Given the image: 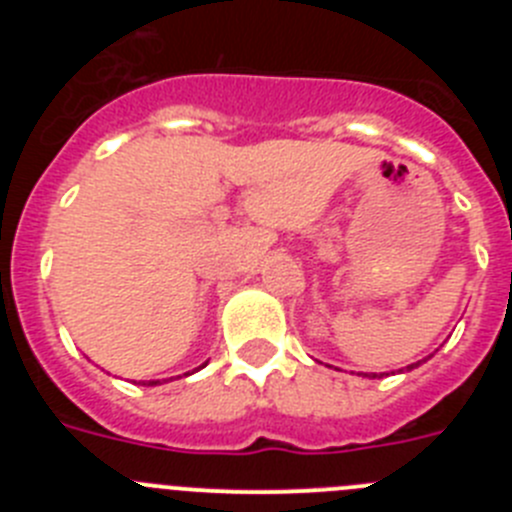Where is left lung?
<instances>
[{
  "label": "left lung",
  "mask_w": 512,
  "mask_h": 512,
  "mask_svg": "<svg viewBox=\"0 0 512 512\" xmlns=\"http://www.w3.org/2000/svg\"><path fill=\"white\" fill-rule=\"evenodd\" d=\"M415 366H420V361H418V364H410V366H405V369H408V372H410V369H415ZM400 372H402V369H400ZM364 377L374 379V377H377V374H364Z\"/></svg>",
  "instance_id": "obj_1"
}]
</instances>
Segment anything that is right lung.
<instances>
[{"label":"right lung","instance_id":"obj_1","mask_svg":"<svg viewBox=\"0 0 512 512\" xmlns=\"http://www.w3.org/2000/svg\"><path fill=\"white\" fill-rule=\"evenodd\" d=\"M202 366H205V364H202ZM202 366H200V369H202ZM148 384H158V379H156V382H148Z\"/></svg>","mask_w":512,"mask_h":512}]
</instances>
